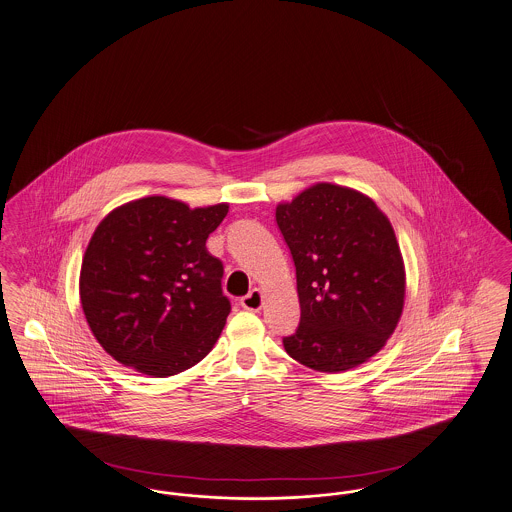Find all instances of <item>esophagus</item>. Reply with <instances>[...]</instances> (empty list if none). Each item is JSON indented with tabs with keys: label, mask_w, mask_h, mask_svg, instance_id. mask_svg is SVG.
Returning <instances> with one entry per match:
<instances>
[{
	"label": "esophagus",
	"mask_w": 512,
	"mask_h": 512,
	"mask_svg": "<svg viewBox=\"0 0 512 512\" xmlns=\"http://www.w3.org/2000/svg\"><path fill=\"white\" fill-rule=\"evenodd\" d=\"M264 304V295L260 289H252L248 295L241 298V306L244 310H250V312H258Z\"/></svg>",
	"instance_id": "obj_1"
}]
</instances>
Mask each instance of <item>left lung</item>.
Segmentation results:
<instances>
[{"mask_svg": "<svg viewBox=\"0 0 512 512\" xmlns=\"http://www.w3.org/2000/svg\"><path fill=\"white\" fill-rule=\"evenodd\" d=\"M275 219L296 268L300 325L283 347L306 368L352 370L385 347L401 320L406 273L393 225L360 190L316 183Z\"/></svg>", "mask_w": 512, "mask_h": 512, "instance_id": "1", "label": "left lung"}]
</instances>
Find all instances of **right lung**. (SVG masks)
Listing matches in <instances>:
<instances>
[{"label": "right lung", "instance_id": "obj_1", "mask_svg": "<svg viewBox=\"0 0 512 512\" xmlns=\"http://www.w3.org/2000/svg\"><path fill=\"white\" fill-rule=\"evenodd\" d=\"M229 212L144 196L104 217L82 256L79 293L102 349L144 376L185 372L214 349L231 312L223 264L206 248Z\"/></svg>", "mask_w": 512, "mask_h": 512}]
</instances>
